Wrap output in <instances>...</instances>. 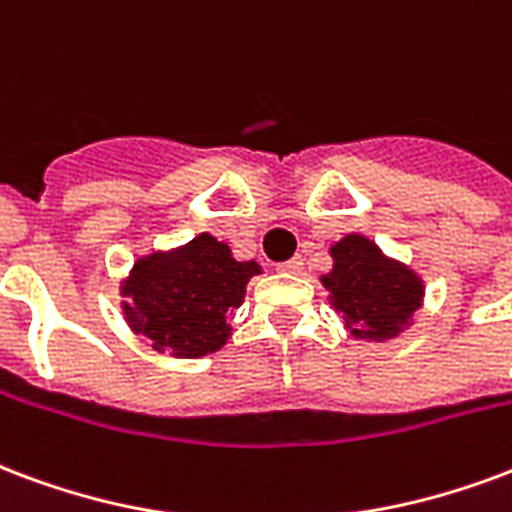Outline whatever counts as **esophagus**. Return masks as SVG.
Here are the masks:
<instances>
[{
    "label": "esophagus",
    "mask_w": 512,
    "mask_h": 512,
    "mask_svg": "<svg viewBox=\"0 0 512 512\" xmlns=\"http://www.w3.org/2000/svg\"><path fill=\"white\" fill-rule=\"evenodd\" d=\"M301 268H304V260H301V257H293V260H287V263H279L276 271H279V274H301Z\"/></svg>",
    "instance_id": "esophagus-1"
}]
</instances>
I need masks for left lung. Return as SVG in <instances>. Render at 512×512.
Instances as JSON below:
<instances>
[{
  "label": "left lung",
  "mask_w": 512,
  "mask_h": 512,
  "mask_svg": "<svg viewBox=\"0 0 512 512\" xmlns=\"http://www.w3.org/2000/svg\"><path fill=\"white\" fill-rule=\"evenodd\" d=\"M333 268L320 276L331 306L355 339L391 342L423 304V279L372 238L350 233L331 246Z\"/></svg>",
  "instance_id": "8db88e82"
}]
</instances>
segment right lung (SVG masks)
Here are the masks:
<instances>
[{
  "mask_svg": "<svg viewBox=\"0 0 512 512\" xmlns=\"http://www.w3.org/2000/svg\"><path fill=\"white\" fill-rule=\"evenodd\" d=\"M260 271V263H241L225 241L200 233L184 246L138 257L119 287L121 312L157 352L203 358L227 344V317L244 304L246 285Z\"/></svg>",
  "mask_w": 512,
  "mask_h": 512,
  "instance_id": "right-lung-1",
  "label": "right lung"
}]
</instances>
